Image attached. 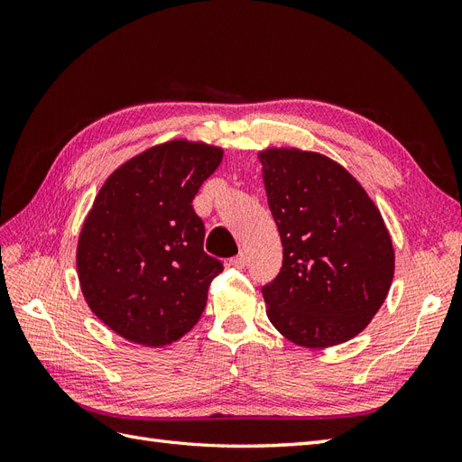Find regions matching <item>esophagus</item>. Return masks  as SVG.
Masks as SVG:
<instances>
[{
	"label": "esophagus",
	"mask_w": 462,
	"mask_h": 462,
	"mask_svg": "<svg viewBox=\"0 0 462 462\" xmlns=\"http://www.w3.org/2000/svg\"><path fill=\"white\" fill-rule=\"evenodd\" d=\"M229 265H233V268H236V270H243L245 265H246V256H245V253H239L236 256H233V258L229 260Z\"/></svg>",
	"instance_id": "34e87169"
}]
</instances>
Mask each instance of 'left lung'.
I'll return each instance as SVG.
<instances>
[{
    "label": "left lung",
    "instance_id": "left-lung-1",
    "mask_svg": "<svg viewBox=\"0 0 462 462\" xmlns=\"http://www.w3.org/2000/svg\"><path fill=\"white\" fill-rule=\"evenodd\" d=\"M283 245L282 272L262 287L273 328L291 343L326 348L353 339L383 304L395 250L380 209L324 153H258Z\"/></svg>",
    "mask_w": 462,
    "mask_h": 462
}]
</instances>
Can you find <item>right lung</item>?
<instances>
[{
  "label": "right lung",
  "instance_id": "add662e5",
  "mask_svg": "<svg viewBox=\"0 0 462 462\" xmlns=\"http://www.w3.org/2000/svg\"><path fill=\"white\" fill-rule=\"evenodd\" d=\"M221 158L219 146L175 138L119 165L96 194L77 245L79 282L123 339L163 346L200 319L223 265L204 253L192 199Z\"/></svg>",
  "mask_w": 462,
  "mask_h": 462
}]
</instances>
